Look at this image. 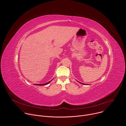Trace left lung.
Returning <instances> with one entry per match:
<instances>
[{
	"label": "left lung",
	"instance_id": "8db88e82",
	"mask_svg": "<svg viewBox=\"0 0 126 126\" xmlns=\"http://www.w3.org/2000/svg\"><path fill=\"white\" fill-rule=\"evenodd\" d=\"M78 82H79V81H78ZM79 83H80V84H83V85H85V84H84V83H81V82H79Z\"/></svg>",
	"mask_w": 126,
	"mask_h": 126
}]
</instances>
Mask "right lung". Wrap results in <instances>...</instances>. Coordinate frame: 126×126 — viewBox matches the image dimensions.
Instances as JSON below:
<instances>
[{"instance_id": "1", "label": "right lung", "mask_w": 126, "mask_h": 126, "mask_svg": "<svg viewBox=\"0 0 126 126\" xmlns=\"http://www.w3.org/2000/svg\"><path fill=\"white\" fill-rule=\"evenodd\" d=\"M51 81H49L48 82H47V83H45V84H35V85H39V86H43V85H47V84H48L50 83L51 82Z\"/></svg>"}]
</instances>
